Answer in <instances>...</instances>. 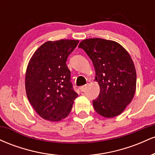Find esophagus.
<instances>
[{
  "instance_id": "34e87169",
  "label": "esophagus",
  "mask_w": 155,
  "mask_h": 155,
  "mask_svg": "<svg viewBox=\"0 0 155 155\" xmlns=\"http://www.w3.org/2000/svg\"><path fill=\"white\" fill-rule=\"evenodd\" d=\"M87 85L85 84V85H84V86L81 87H80V90H81V92H84L85 90H86V88H87Z\"/></svg>"
}]
</instances>
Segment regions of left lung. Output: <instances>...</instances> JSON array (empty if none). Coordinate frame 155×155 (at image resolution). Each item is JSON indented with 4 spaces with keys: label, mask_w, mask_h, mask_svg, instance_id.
I'll use <instances>...</instances> for the list:
<instances>
[{
    "label": "left lung",
    "mask_w": 155,
    "mask_h": 155,
    "mask_svg": "<svg viewBox=\"0 0 155 155\" xmlns=\"http://www.w3.org/2000/svg\"><path fill=\"white\" fill-rule=\"evenodd\" d=\"M79 47L92 60L100 93L92 101L95 111L111 118L122 114L136 88V71L129 53L120 44L102 38L83 40Z\"/></svg>",
    "instance_id": "8db88e82"
}]
</instances>
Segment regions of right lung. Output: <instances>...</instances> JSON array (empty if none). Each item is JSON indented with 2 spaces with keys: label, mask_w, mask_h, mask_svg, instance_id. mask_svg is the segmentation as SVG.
<instances>
[{
  "label": "right lung",
  "mask_w": 155,
  "mask_h": 155,
  "mask_svg": "<svg viewBox=\"0 0 155 155\" xmlns=\"http://www.w3.org/2000/svg\"><path fill=\"white\" fill-rule=\"evenodd\" d=\"M78 43L79 41L70 39L49 41L30 60L25 74L27 97L44 120L60 121L71 111L78 94L70 81L66 60Z\"/></svg>",
  "instance_id": "add662e5"
}]
</instances>
